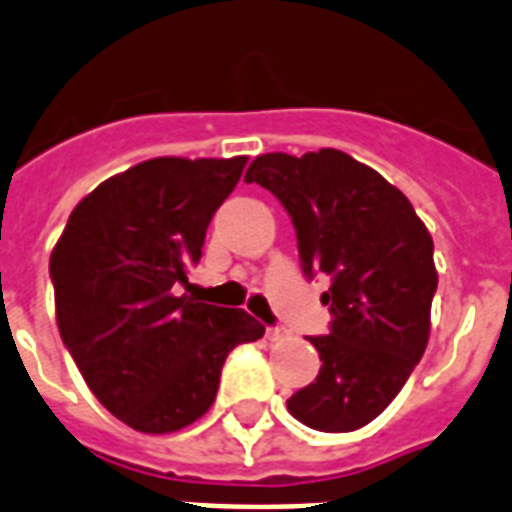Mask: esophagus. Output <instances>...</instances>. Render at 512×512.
<instances>
[{
    "instance_id": "1",
    "label": "esophagus",
    "mask_w": 512,
    "mask_h": 512,
    "mask_svg": "<svg viewBox=\"0 0 512 512\" xmlns=\"http://www.w3.org/2000/svg\"><path fill=\"white\" fill-rule=\"evenodd\" d=\"M284 330L282 327H268V330H265V338H268V341H282L284 338Z\"/></svg>"
}]
</instances>
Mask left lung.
Returning <instances> with one entry per match:
<instances>
[{"instance_id": "1", "label": "left lung", "mask_w": 512, "mask_h": 512, "mask_svg": "<svg viewBox=\"0 0 512 512\" xmlns=\"http://www.w3.org/2000/svg\"><path fill=\"white\" fill-rule=\"evenodd\" d=\"M244 179L271 190L290 212L303 271L333 282L322 295L333 311L330 335L308 338L322 368L287 408L322 432L365 427L427 349L438 290L427 225L376 169L333 147L300 158L265 152Z\"/></svg>"}]
</instances>
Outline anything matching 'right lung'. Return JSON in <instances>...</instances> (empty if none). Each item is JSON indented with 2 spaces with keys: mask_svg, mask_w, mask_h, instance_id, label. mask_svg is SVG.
<instances>
[{
  "mask_svg": "<svg viewBox=\"0 0 512 512\" xmlns=\"http://www.w3.org/2000/svg\"><path fill=\"white\" fill-rule=\"evenodd\" d=\"M247 155L152 158L104 179L50 255L61 341L112 416L166 435L212 408L230 349L263 338L241 308L177 295Z\"/></svg>",
  "mask_w": 512,
  "mask_h": 512,
  "instance_id": "obj_1",
  "label": "right lung"
}]
</instances>
